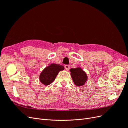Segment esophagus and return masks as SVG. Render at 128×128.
Instances as JSON below:
<instances>
[{"mask_svg": "<svg viewBox=\"0 0 128 128\" xmlns=\"http://www.w3.org/2000/svg\"><path fill=\"white\" fill-rule=\"evenodd\" d=\"M64 68L67 70H69V69H70V66H69L68 65V64H66L64 66Z\"/></svg>", "mask_w": 128, "mask_h": 128, "instance_id": "1", "label": "esophagus"}]
</instances>
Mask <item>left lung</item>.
Wrapping results in <instances>:
<instances>
[{"label":"left lung","mask_w":128,"mask_h":128,"mask_svg":"<svg viewBox=\"0 0 128 128\" xmlns=\"http://www.w3.org/2000/svg\"><path fill=\"white\" fill-rule=\"evenodd\" d=\"M70 75L73 82L77 86H82L86 83L88 79V76L80 68H71Z\"/></svg>","instance_id":"8db88e82"}]
</instances>
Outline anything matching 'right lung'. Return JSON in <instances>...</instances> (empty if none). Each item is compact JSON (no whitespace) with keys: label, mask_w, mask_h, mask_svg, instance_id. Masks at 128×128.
Wrapping results in <instances>:
<instances>
[{"label":"right lung","mask_w":128,"mask_h":128,"mask_svg":"<svg viewBox=\"0 0 128 128\" xmlns=\"http://www.w3.org/2000/svg\"><path fill=\"white\" fill-rule=\"evenodd\" d=\"M64 69V67L62 65L52 64L42 71L40 76V81L45 86L49 85L54 80L58 72Z\"/></svg>","instance_id":"1"}]
</instances>
